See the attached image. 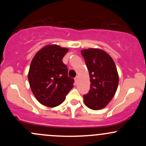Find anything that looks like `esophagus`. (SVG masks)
Returning a JSON list of instances; mask_svg holds the SVG:
<instances>
[{
	"mask_svg": "<svg viewBox=\"0 0 146 146\" xmlns=\"http://www.w3.org/2000/svg\"><path fill=\"white\" fill-rule=\"evenodd\" d=\"M78 77H76V78H75V82H76V84H77V82H78Z\"/></svg>",
	"mask_w": 146,
	"mask_h": 146,
	"instance_id": "obj_1",
	"label": "esophagus"
}]
</instances>
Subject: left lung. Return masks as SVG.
I'll use <instances>...</instances> for the list:
<instances>
[{
    "mask_svg": "<svg viewBox=\"0 0 146 146\" xmlns=\"http://www.w3.org/2000/svg\"><path fill=\"white\" fill-rule=\"evenodd\" d=\"M90 77L91 89L84 95L86 107L94 110L105 108L117 90L118 74L111 56L103 50L88 48L81 50Z\"/></svg>",
    "mask_w": 146,
    "mask_h": 146,
    "instance_id": "obj_1",
    "label": "left lung"
}]
</instances>
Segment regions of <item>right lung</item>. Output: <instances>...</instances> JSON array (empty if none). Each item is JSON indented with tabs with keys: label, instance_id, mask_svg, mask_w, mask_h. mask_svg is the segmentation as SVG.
Listing matches in <instances>:
<instances>
[{
	"label": "right lung",
	"instance_id": "right-lung-1",
	"mask_svg": "<svg viewBox=\"0 0 146 146\" xmlns=\"http://www.w3.org/2000/svg\"><path fill=\"white\" fill-rule=\"evenodd\" d=\"M68 51L58 45H47L32 60L29 84L36 100L44 106L60 105L73 87L74 80L68 76V68L62 62Z\"/></svg>",
	"mask_w": 146,
	"mask_h": 146
}]
</instances>
